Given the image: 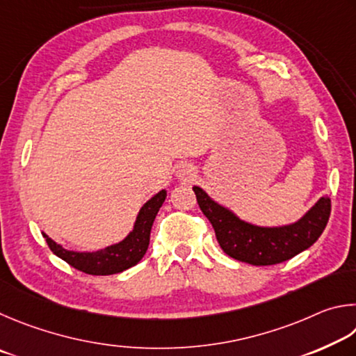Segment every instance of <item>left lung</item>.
Wrapping results in <instances>:
<instances>
[{
	"label": "left lung",
	"instance_id": "1",
	"mask_svg": "<svg viewBox=\"0 0 356 356\" xmlns=\"http://www.w3.org/2000/svg\"><path fill=\"white\" fill-rule=\"evenodd\" d=\"M194 192L202 213L214 228L222 250L228 257L253 266L278 264L307 250L321 238L332 213L330 197H322L297 223L263 228L239 220L228 209L211 200L197 186Z\"/></svg>",
	"mask_w": 356,
	"mask_h": 356
}]
</instances>
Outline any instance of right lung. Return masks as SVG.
I'll return each mask as SVG.
<instances>
[{"label": "right lung", "mask_w": 356, "mask_h": 356, "mask_svg": "<svg viewBox=\"0 0 356 356\" xmlns=\"http://www.w3.org/2000/svg\"><path fill=\"white\" fill-rule=\"evenodd\" d=\"M167 197L165 191H161L152 200H148L139 211L137 220L134 223V229L131 232L127 239L118 242L115 245H111L104 250L93 253H78L68 252L56 244L53 239H49L45 233L47 244L56 257L64 259L67 264H70L74 269H78L89 275H112V273H120L129 267L136 266L145 254L149 244V232H152L154 217L158 214Z\"/></svg>", "instance_id": "right-lung-1"}]
</instances>
